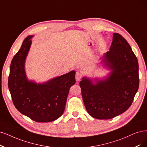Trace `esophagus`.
I'll list each match as a JSON object with an SVG mask.
<instances>
[{
  "mask_svg": "<svg viewBox=\"0 0 147 147\" xmlns=\"http://www.w3.org/2000/svg\"><path fill=\"white\" fill-rule=\"evenodd\" d=\"M81 78H82V74L79 72H76V81H79Z\"/></svg>",
  "mask_w": 147,
  "mask_h": 147,
  "instance_id": "34e87169",
  "label": "esophagus"
}]
</instances>
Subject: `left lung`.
<instances>
[{"label":"left lung","mask_w":147,"mask_h":147,"mask_svg":"<svg viewBox=\"0 0 147 147\" xmlns=\"http://www.w3.org/2000/svg\"><path fill=\"white\" fill-rule=\"evenodd\" d=\"M102 62L111 71L96 84L86 78L79 85L86 111L97 119H110L127 111L139 88L138 59L127 41L114 33L110 51Z\"/></svg>","instance_id":"left-lung-1"}]
</instances>
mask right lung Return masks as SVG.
Listing matches in <instances>:
<instances>
[{"mask_svg":"<svg viewBox=\"0 0 147 147\" xmlns=\"http://www.w3.org/2000/svg\"><path fill=\"white\" fill-rule=\"evenodd\" d=\"M33 36L27 37L10 65L8 88L13 104L20 113L37 122H50L64 111L69 90L76 83L74 71L36 84L26 78L25 62Z\"/></svg>","mask_w":147,"mask_h":147,"instance_id":"right-lung-1","label":"right lung"}]
</instances>
